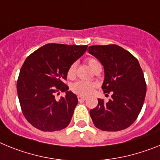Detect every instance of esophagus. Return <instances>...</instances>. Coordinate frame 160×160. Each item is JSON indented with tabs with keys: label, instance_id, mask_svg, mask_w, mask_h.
Returning a JSON list of instances; mask_svg holds the SVG:
<instances>
[{
	"label": "esophagus",
	"instance_id": "34e87169",
	"mask_svg": "<svg viewBox=\"0 0 160 160\" xmlns=\"http://www.w3.org/2000/svg\"><path fill=\"white\" fill-rule=\"evenodd\" d=\"M87 99L85 97H82V96H78V100L80 101H85V100Z\"/></svg>",
	"mask_w": 160,
	"mask_h": 160
}]
</instances>
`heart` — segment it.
<instances>
[{"label":"heart","instance_id":"1","mask_svg":"<svg viewBox=\"0 0 160 160\" xmlns=\"http://www.w3.org/2000/svg\"><path fill=\"white\" fill-rule=\"evenodd\" d=\"M88 63L89 67L92 70H95L98 66H101L100 63L96 59L93 58H90L88 59ZM76 63H73L70 65L68 70V77L70 79L74 78L75 75H76ZM95 88V84L91 83V82L83 81V80H80V81L76 82L72 86V90L73 92L78 94V95L82 96H87L88 94L91 93V92L92 89Z\"/></svg>","mask_w":160,"mask_h":160}]
</instances>
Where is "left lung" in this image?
<instances>
[{"label":"left lung","mask_w":160,"mask_h":160,"mask_svg":"<svg viewBox=\"0 0 160 160\" xmlns=\"http://www.w3.org/2000/svg\"><path fill=\"white\" fill-rule=\"evenodd\" d=\"M88 53L103 65L104 92L111 93L105 102L90 110L97 128L105 131H118L127 128L138 118L147 92L144 75L138 59L128 51L118 45L91 46Z\"/></svg>","instance_id":"8db88e82"}]
</instances>
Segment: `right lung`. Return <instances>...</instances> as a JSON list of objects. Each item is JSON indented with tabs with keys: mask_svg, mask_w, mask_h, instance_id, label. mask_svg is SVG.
Listing matches in <instances>:
<instances>
[{
	"mask_svg": "<svg viewBox=\"0 0 160 160\" xmlns=\"http://www.w3.org/2000/svg\"><path fill=\"white\" fill-rule=\"evenodd\" d=\"M88 46L46 44L30 54L20 70L17 91L23 115L35 128L56 131L68 126L78 104L76 94L63 83L72 63ZM65 92L59 101L55 93Z\"/></svg>",
	"mask_w": 160,
	"mask_h": 160,
	"instance_id": "1",
	"label": "right lung"
}]
</instances>
